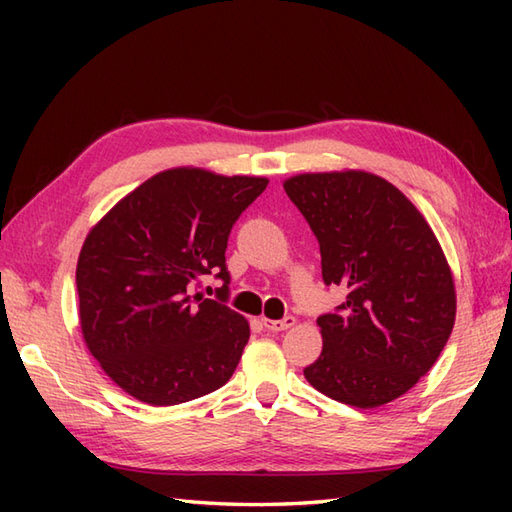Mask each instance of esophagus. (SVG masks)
<instances>
[{
	"mask_svg": "<svg viewBox=\"0 0 512 512\" xmlns=\"http://www.w3.org/2000/svg\"><path fill=\"white\" fill-rule=\"evenodd\" d=\"M262 323H264V328L270 330V332H284V330H288V328H292V325H295V317H284L279 321L262 319Z\"/></svg>",
	"mask_w": 512,
	"mask_h": 512,
	"instance_id": "obj_1",
	"label": "esophagus"
}]
</instances>
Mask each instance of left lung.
I'll return each mask as SVG.
<instances>
[{
    "mask_svg": "<svg viewBox=\"0 0 512 512\" xmlns=\"http://www.w3.org/2000/svg\"><path fill=\"white\" fill-rule=\"evenodd\" d=\"M284 189L317 237L325 286L345 292L317 319L323 350L303 376L358 409L396 400L438 361L455 323L453 277L436 235L374 173H301Z\"/></svg>",
    "mask_w": 512,
    "mask_h": 512,
    "instance_id": "8db88e82",
    "label": "left lung"
}]
</instances>
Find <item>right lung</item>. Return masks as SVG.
I'll return each instance as SVG.
<instances>
[{"label":"right lung","mask_w":512,"mask_h":512,"mask_svg":"<svg viewBox=\"0 0 512 512\" xmlns=\"http://www.w3.org/2000/svg\"><path fill=\"white\" fill-rule=\"evenodd\" d=\"M266 178L169 169L118 202L85 237L76 290L83 339L103 372L154 407L220 389L248 343V321L226 306L231 228ZM213 269L218 301L190 295Z\"/></svg>","instance_id":"right-lung-1"}]
</instances>
